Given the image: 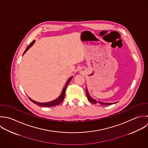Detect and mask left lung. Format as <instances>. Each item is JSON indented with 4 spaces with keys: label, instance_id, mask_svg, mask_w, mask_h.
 <instances>
[{
    "label": "left lung",
    "instance_id": "left-lung-1",
    "mask_svg": "<svg viewBox=\"0 0 148 148\" xmlns=\"http://www.w3.org/2000/svg\"><path fill=\"white\" fill-rule=\"evenodd\" d=\"M86 95H87V98H88V99L91 103H94V104H97V103H99L101 105H103V106H108V105H111V104H112L115 103H104V102H101V101H97L96 100L92 98L90 96V95H89V94H88V90H87V88H86Z\"/></svg>",
    "mask_w": 148,
    "mask_h": 148
}]
</instances>
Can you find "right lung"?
Here are the masks:
<instances>
[{"label":"right lung","mask_w":148,"mask_h":148,"mask_svg":"<svg viewBox=\"0 0 148 148\" xmlns=\"http://www.w3.org/2000/svg\"><path fill=\"white\" fill-rule=\"evenodd\" d=\"M34 42H35V40H33V41L31 42V44H30L29 45V46L26 48L25 51H24L23 54L27 51V50H29V49L31 47H32V45L34 44ZM72 76L68 80V81L66 82V84H65V87L63 88L62 91L61 95H60V97H59L58 98H57L56 99L53 100V101H49V102H47V103H40V102L32 100V99H30V98H29V99H30L33 103H34L37 104V105H38V106H42V107H53V106H57V105L60 104V103L62 101V100H64V97H65V91H66V87H67L68 84L69 83V82H71V80H72Z\"/></svg>","instance_id":"right-lung-1"}]
</instances>
